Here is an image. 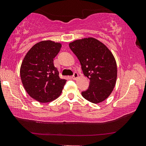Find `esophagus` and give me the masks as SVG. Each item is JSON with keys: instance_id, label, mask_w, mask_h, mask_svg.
I'll return each mask as SVG.
<instances>
[{"instance_id": "esophagus-1", "label": "esophagus", "mask_w": 146, "mask_h": 146, "mask_svg": "<svg viewBox=\"0 0 146 146\" xmlns=\"http://www.w3.org/2000/svg\"><path fill=\"white\" fill-rule=\"evenodd\" d=\"M79 77V75H78V73L77 72H75L73 74V75L72 76V79L74 80H76L77 79V78Z\"/></svg>"}]
</instances>
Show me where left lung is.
Wrapping results in <instances>:
<instances>
[{"mask_svg": "<svg viewBox=\"0 0 146 146\" xmlns=\"http://www.w3.org/2000/svg\"><path fill=\"white\" fill-rule=\"evenodd\" d=\"M69 46L90 80L88 90L81 93L82 97L94 104L104 101L113 90L117 77V63L111 52L92 37L78 39Z\"/></svg>", "mask_w": 146, "mask_h": 146, "instance_id": "left-lung-1", "label": "left lung"}]
</instances>
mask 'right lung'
<instances>
[{
	"mask_svg": "<svg viewBox=\"0 0 146 146\" xmlns=\"http://www.w3.org/2000/svg\"><path fill=\"white\" fill-rule=\"evenodd\" d=\"M62 44L52 40L35 44L23 58L20 67L23 86L32 98L41 103L50 102L60 96L66 82L60 79L54 58Z\"/></svg>",
	"mask_w": 146,
	"mask_h": 146,
	"instance_id": "obj_1",
	"label": "right lung"
}]
</instances>
